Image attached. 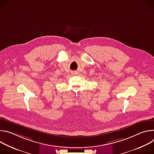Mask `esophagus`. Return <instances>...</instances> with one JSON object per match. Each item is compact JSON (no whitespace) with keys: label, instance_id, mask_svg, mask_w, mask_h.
<instances>
[{"label":"esophagus","instance_id":"esophagus-1","mask_svg":"<svg viewBox=\"0 0 154 154\" xmlns=\"http://www.w3.org/2000/svg\"><path fill=\"white\" fill-rule=\"evenodd\" d=\"M74 72V74H77V72H75H75Z\"/></svg>","mask_w":154,"mask_h":154}]
</instances>
